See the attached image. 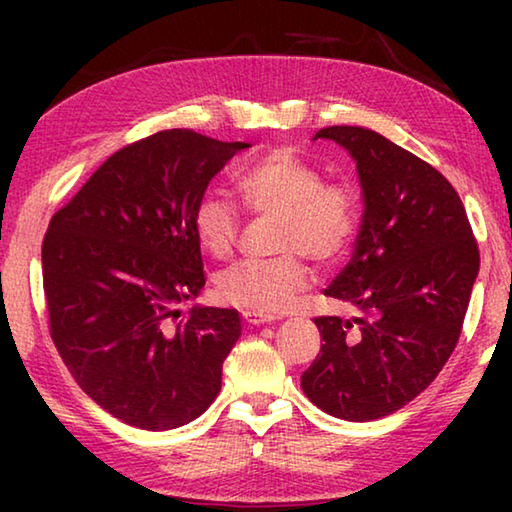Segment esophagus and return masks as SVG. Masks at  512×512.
<instances>
[{
  "mask_svg": "<svg viewBox=\"0 0 512 512\" xmlns=\"http://www.w3.org/2000/svg\"><path fill=\"white\" fill-rule=\"evenodd\" d=\"M241 316H244V320L250 325H264V323H273V320H275V316L262 314V311H244Z\"/></svg>",
  "mask_w": 512,
  "mask_h": 512,
  "instance_id": "1",
  "label": "esophagus"
}]
</instances>
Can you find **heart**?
Wrapping results in <instances>:
<instances>
[{
  "label": "heart",
  "instance_id": "1",
  "mask_svg": "<svg viewBox=\"0 0 512 512\" xmlns=\"http://www.w3.org/2000/svg\"><path fill=\"white\" fill-rule=\"evenodd\" d=\"M241 201L255 214H277L275 250L268 262H237L216 275V291L230 305L280 314L309 289L311 268L336 264L359 230V196L348 183L323 180L314 162L291 149L271 151L237 176ZM194 237L207 255L225 259L237 246L239 216L228 201L207 194L192 214Z\"/></svg>",
  "mask_w": 512,
  "mask_h": 512
}]
</instances>
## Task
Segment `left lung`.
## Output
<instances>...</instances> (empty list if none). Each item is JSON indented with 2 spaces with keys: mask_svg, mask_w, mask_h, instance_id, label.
I'll return each instance as SVG.
<instances>
[{
  "mask_svg": "<svg viewBox=\"0 0 512 512\" xmlns=\"http://www.w3.org/2000/svg\"><path fill=\"white\" fill-rule=\"evenodd\" d=\"M325 137L357 162L361 230L325 296L352 318L318 316L323 343L300 386L334 418L391 415L427 388L461 336L479 273V246L452 183L370 128L329 126Z\"/></svg>",
  "mask_w": 512,
  "mask_h": 512,
  "instance_id": "left-lung-1",
  "label": "left lung"
}]
</instances>
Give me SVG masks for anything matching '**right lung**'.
Wrapping results in <instances>:
<instances>
[{
    "mask_svg": "<svg viewBox=\"0 0 512 512\" xmlns=\"http://www.w3.org/2000/svg\"><path fill=\"white\" fill-rule=\"evenodd\" d=\"M248 146L160 131L112 153L51 216L42 241L51 341L76 384L131 427H183L221 391L239 311L178 307L205 287L194 207Z\"/></svg>",
    "mask_w": 512,
    "mask_h": 512,
    "instance_id": "add662e5",
    "label": "right lung"
}]
</instances>
